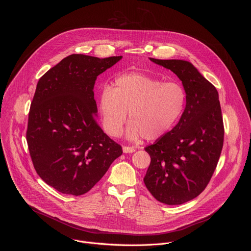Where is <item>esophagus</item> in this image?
I'll return each mask as SVG.
<instances>
[{"instance_id": "34e87169", "label": "esophagus", "mask_w": 251, "mask_h": 251, "mask_svg": "<svg viewBox=\"0 0 251 251\" xmlns=\"http://www.w3.org/2000/svg\"><path fill=\"white\" fill-rule=\"evenodd\" d=\"M122 150H123V153H125V154H129V153L135 152V148L134 147H128V146H124L122 148Z\"/></svg>"}]
</instances>
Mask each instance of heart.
I'll use <instances>...</instances> for the list:
<instances>
[{
    "label": "heart",
    "mask_w": 251,
    "mask_h": 251,
    "mask_svg": "<svg viewBox=\"0 0 251 251\" xmlns=\"http://www.w3.org/2000/svg\"><path fill=\"white\" fill-rule=\"evenodd\" d=\"M187 103L184 87L176 82H163L143 73H125L104 86L98 96V109L105 132L118 137L127 112L130 140L144 137L157 140L168 134L181 118Z\"/></svg>",
    "instance_id": "heart-1"
}]
</instances>
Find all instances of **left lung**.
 <instances>
[{"instance_id": "1", "label": "left lung", "mask_w": 251, "mask_h": 251, "mask_svg": "<svg viewBox=\"0 0 251 251\" xmlns=\"http://www.w3.org/2000/svg\"><path fill=\"white\" fill-rule=\"evenodd\" d=\"M150 60L180 78L187 103L177 124L145 148L151 163L144 183L157 201L182 204L205 189L222 153L225 130L219 93L187 60Z\"/></svg>"}]
</instances>
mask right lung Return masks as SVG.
<instances>
[{
    "label": "right lung",
    "mask_w": 251,
    "mask_h": 251,
    "mask_svg": "<svg viewBox=\"0 0 251 251\" xmlns=\"http://www.w3.org/2000/svg\"><path fill=\"white\" fill-rule=\"evenodd\" d=\"M121 58L71 54L38 82L26 141L38 175L59 193H87L122 155L96 121L93 92L97 76Z\"/></svg>",
    "instance_id": "obj_1"
}]
</instances>
